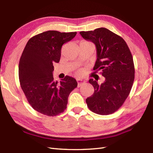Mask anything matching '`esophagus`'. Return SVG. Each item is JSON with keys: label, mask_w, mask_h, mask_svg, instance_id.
I'll return each instance as SVG.
<instances>
[{"label": "esophagus", "mask_w": 153, "mask_h": 153, "mask_svg": "<svg viewBox=\"0 0 153 153\" xmlns=\"http://www.w3.org/2000/svg\"><path fill=\"white\" fill-rule=\"evenodd\" d=\"M77 83H78V87H80L82 84H84V83H85V81L82 79H78Z\"/></svg>", "instance_id": "1"}]
</instances>
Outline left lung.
Here are the masks:
<instances>
[{
  "label": "left lung",
  "instance_id": "obj_1",
  "mask_svg": "<svg viewBox=\"0 0 153 153\" xmlns=\"http://www.w3.org/2000/svg\"><path fill=\"white\" fill-rule=\"evenodd\" d=\"M80 34L95 44L97 59L93 69L101 71L105 78L101 85L92 78L89 80L94 92L86 99L88 108L97 114H113L123 105L133 84L135 66L131 53L121 36L103 27Z\"/></svg>",
  "mask_w": 153,
  "mask_h": 153
}]
</instances>
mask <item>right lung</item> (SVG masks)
I'll return each instance as SVG.
<instances>
[{"mask_svg": "<svg viewBox=\"0 0 153 153\" xmlns=\"http://www.w3.org/2000/svg\"><path fill=\"white\" fill-rule=\"evenodd\" d=\"M76 34V32H43L31 38L23 51L19 80L29 103L37 112L55 116L66 109L68 96L77 82L69 76L59 83L54 82L53 64L59 62L62 46Z\"/></svg>", "mask_w": 153, "mask_h": 153, "instance_id": "add662e5", "label": "right lung"}]
</instances>
